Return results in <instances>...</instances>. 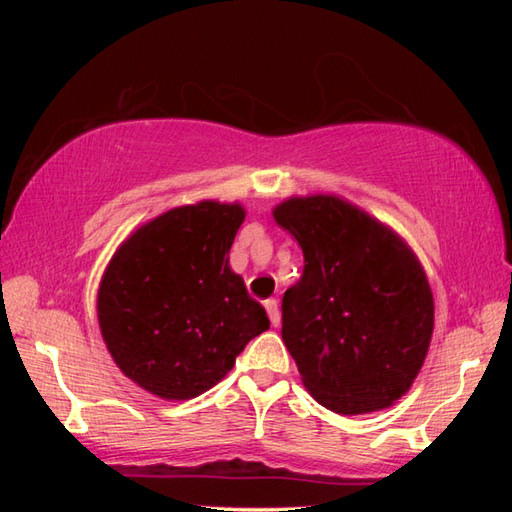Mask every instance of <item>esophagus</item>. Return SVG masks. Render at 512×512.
Returning <instances> with one entry per match:
<instances>
[{
    "label": "esophagus",
    "mask_w": 512,
    "mask_h": 512,
    "mask_svg": "<svg viewBox=\"0 0 512 512\" xmlns=\"http://www.w3.org/2000/svg\"><path fill=\"white\" fill-rule=\"evenodd\" d=\"M264 309H266L268 318H271V325H273V327L280 325V305H277V300H275V298H268V300L264 302Z\"/></svg>",
    "instance_id": "34e87169"
}]
</instances>
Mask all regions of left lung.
Segmentation results:
<instances>
[{"instance_id":"obj_1","label":"left lung","mask_w":512,"mask_h":512,"mask_svg":"<svg viewBox=\"0 0 512 512\" xmlns=\"http://www.w3.org/2000/svg\"><path fill=\"white\" fill-rule=\"evenodd\" d=\"M273 216L305 255L282 298V341L318 404L386 409L427 357L433 296L404 241L336 196L289 198Z\"/></svg>"}]
</instances>
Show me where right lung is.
Wrapping results in <instances>:
<instances>
[{
    "mask_svg": "<svg viewBox=\"0 0 512 512\" xmlns=\"http://www.w3.org/2000/svg\"><path fill=\"white\" fill-rule=\"evenodd\" d=\"M244 207H176L128 237L103 273L97 311L112 359L162 400H192L221 381L268 316L230 271Z\"/></svg>",
    "mask_w": 512,
    "mask_h": 512,
    "instance_id": "1",
    "label": "right lung"
}]
</instances>
